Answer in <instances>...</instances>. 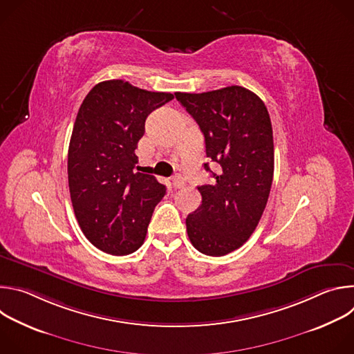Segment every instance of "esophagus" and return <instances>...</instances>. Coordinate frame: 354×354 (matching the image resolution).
<instances>
[{"mask_svg":"<svg viewBox=\"0 0 354 354\" xmlns=\"http://www.w3.org/2000/svg\"><path fill=\"white\" fill-rule=\"evenodd\" d=\"M171 179H172V185H174L176 189H180V187L185 186V179H183V176H182L180 174L174 175Z\"/></svg>","mask_w":354,"mask_h":354,"instance_id":"esophagus-1","label":"esophagus"}]
</instances>
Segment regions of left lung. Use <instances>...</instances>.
<instances>
[{
  "label": "left lung",
  "mask_w": 354,
  "mask_h": 354,
  "mask_svg": "<svg viewBox=\"0 0 354 354\" xmlns=\"http://www.w3.org/2000/svg\"><path fill=\"white\" fill-rule=\"evenodd\" d=\"M205 134L206 156L220 165L213 185L198 186L201 205L186 218L192 245L209 257L242 246L259 224L274 171L273 130L263 100L232 85L203 93L175 92Z\"/></svg>",
  "instance_id": "1"
}]
</instances>
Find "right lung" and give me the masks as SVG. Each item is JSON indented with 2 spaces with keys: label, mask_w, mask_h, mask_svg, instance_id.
<instances>
[{
  "label": "right lung",
  "mask_w": 354,
  "mask_h": 354,
  "mask_svg": "<svg viewBox=\"0 0 354 354\" xmlns=\"http://www.w3.org/2000/svg\"><path fill=\"white\" fill-rule=\"evenodd\" d=\"M174 99L123 80L96 84L80 106L68 147V187L77 221L97 249L137 250L167 187L136 171L147 116Z\"/></svg>",
  "instance_id": "1"
}]
</instances>
